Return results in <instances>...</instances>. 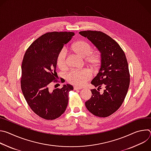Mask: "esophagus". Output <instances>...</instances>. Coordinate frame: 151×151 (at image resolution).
Segmentation results:
<instances>
[{"label": "esophagus", "mask_w": 151, "mask_h": 151, "mask_svg": "<svg viewBox=\"0 0 151 151\" xmlns=\"http://www.w3.org/2000/svg\"><path fill=\"white\" fill-rule=\"evenodd\" d=\"M73 89H74V90H81V88H78V87H74Z\"/></svg>", "instance_id": "obj_1"}]
</instances>
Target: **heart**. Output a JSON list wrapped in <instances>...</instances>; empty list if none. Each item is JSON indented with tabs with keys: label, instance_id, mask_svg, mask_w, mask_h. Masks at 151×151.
I'll return each instance as SVG.
<instances>
[{
	"label": "heart",
	"instance_id": "b5f03b06",
	"mask_svg": "<svg viewBox=\"0 0 151 151\" xmlns=\"http://www.w3.org/2000/svg\"><path fill=\"white\" fill-rule=\"evenodd\" d=\"M71 50L81 57L85 58V61L93 68L99 65L100 55L97 52H92L91 46L84 40H78L71 46ZM66 54L64 50L61 51L57 57V65L62 70L67 69ZM91 77V72L88 70H81L71 72L68 75V81L77 87L84 85Z\"/></svg>",
	"mask_w": 151,
	"mask_h": 151
}]
</instances>
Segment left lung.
<instances>
[{"label": "left lung", "mask_w": 151, "mask_h": 151, "mask_svg": "<svg viewBox=\"0 0 151 151\" xmlns=\"http://www.w3.org/2000/svg\"><path fill=\"white\" fill-rule=\"evenodd\" d=\"M79 33L91 41L101 54L100 69L91 82L98 88L91 90V97L85 102V106L96 116H109L122 104L130 85L125 55L116 41L101 32L87 30ZM101 86L105 88L100 93Z\"/></svg>", "instance_id": "8db88e82"}]
</instances>
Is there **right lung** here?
Listing matches in <instances>:
<instances>
[{
	"mask_svg": "<svg viewBox=\"0 0 151 151\" xmlns=\"http://www.w3.org/2000/svg\"><path fill=\"white\" fill-rule=\"evenodd\" d=\"M74 35L73 32H66L45 33L35 40L24 54L21 90L31 109L44 119L60 117L66 109L69 91L73 90L68 83L52 91L50 85L57 76V55Z\"/></svg>",
	"mask_w": 151,
	"mask_h": 151,
	"instance_id": "right-lung-1",
	"label": "right lung"
}]
</instances>
